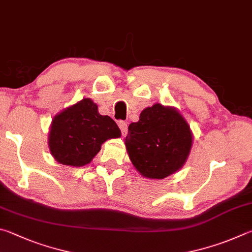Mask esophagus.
Listing matches in <instances>:
<instances>
[{
    "instance_id": "1",
    "label": "esophagus",
    "mask_w": 252,
    "mask_h": 252,
    "mask_svg": "<svg viewBox=\"0 0 252 252\" xmlns=\"http://www.w3.org/2000/svg\"><path fill=\"white\" fill-rule=\"evenodd\" d=\"M118 127H119V128H121L122 135L123 136H126L127 130H128V127H127V123L124 122V121H119L118 122Z\"/></svg>"
}]
</instances>
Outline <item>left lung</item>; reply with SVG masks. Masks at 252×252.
<instances>
[{
    "instance_id": "8db88e82",
    "label": "left lung",
    "mask_w": 252,
    "mask_h": 252,
    "mask_svg": "<svg viewBox=\"0 0 252 252\" xmlns=\"http://www.w3.org/2000/svg\"><path fill=\"white\" fill-rule=\"evenodd\" d=\"M125 145L135 168L146 178L164 179L184 166L190 153L192 133L174 107L155 104L128 126Z\"/></svg>"
}]
</instances>
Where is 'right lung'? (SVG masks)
Here are the masks:
<instances>
[{"instance_id": "right-lung-1", "label": "right lung", "mask_w": 252, "mask_h": 252, "mask_svg": "<svg viewBox=\"0 0 252 252\" xmlns=\"http://www.w3.org/2000/svg\"><path fill=\"white\" fill-rule=\"evenodd\" d=\"M118 137L121 130L117 124L100 115L92 99L83 98L53 118L48 147L60 164L82 167L90 164L101 144Z\"/></svg>"}]
</instances>
